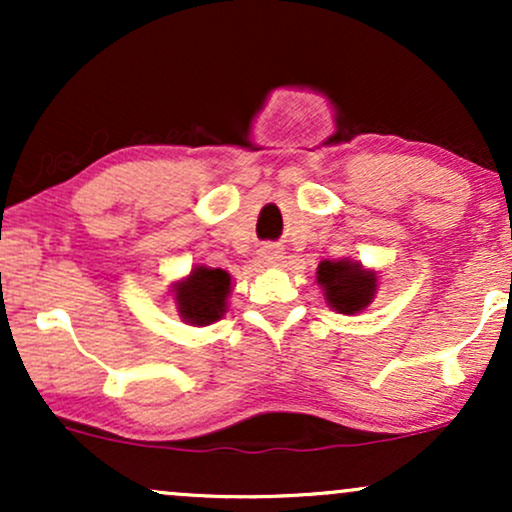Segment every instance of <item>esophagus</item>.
<instances>
[{"instance_id":"1","label":"esophagus","mask_w":512,"mask_h":512,"mask_svg":"<svg viewBox=\"0 0 512 512\" xmlns=\"http://www.w3.org/2000/svg\"><path fill=\"white\" fill-rule=\"evenodd\" d=\"M281 257H284V255H281V250L274 248V245H267V248L262 250V260L269 262V264H279Z\"/></svg>"}]
</instances>
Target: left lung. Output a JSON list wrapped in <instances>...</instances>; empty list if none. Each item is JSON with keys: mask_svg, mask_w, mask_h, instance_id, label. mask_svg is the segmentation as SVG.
Masks as SVG:
<instances>
[{"mask_svg": "<svg viewBox=\"0 0 512 512\" xmlns=\"http://www.w3.org/2000/svg\"><path fill=\"white\" fill-rule=\"evenodd\" d=\"M317 281L327 293V301L339 313H358L370 303L375 293V274L361 269V264L342 262H320Z\"/></svg>", "mask_w": 512, "mask_h": 512, "instance_id": "obj_1", "label": "left lung"}]
</instances>
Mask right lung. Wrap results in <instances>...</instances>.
Instances as JSON below:
<instances>
[{
    "label": "right lung",
    "instance_id": "add662e5",
    "mask_svg": "<svg viewBox=\"0 0 512 512\" xmlns=\"http://www.w3.org/2000/svg\"><path fill=\"white\" fill-rule=\"evenodd\" d=\"M231 293V274L223 269L197 267L187 281L175 289L180 315L190 325H211L226 313V296Z\"/></svg>",
    "mask_w": 512,
    "mask_h": 512
}]
</instances>
